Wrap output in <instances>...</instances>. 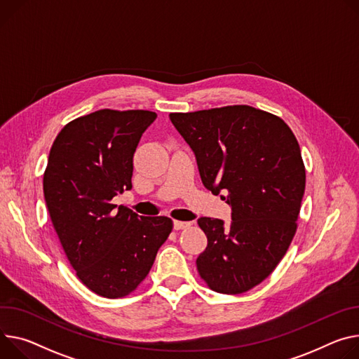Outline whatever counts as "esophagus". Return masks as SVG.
I'll use <instances>...</instances> for the list:
<instances>
[{"label":"esophagus","instance_id":"1","mask_svg":"<svg viewBox=\"0 0 359 359\" xmlns=\"http://www.w3.org/2000/svg\"><path fill=\"white\" fill-rule=\"evenodd\" d=\"M190 226V222H182V220H173V227L175 231H180V229H184V227Z\"/></svg>","mask_w":359,"mask_h":359}]
</instances>
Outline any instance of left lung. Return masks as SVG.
I'll return each instance as SVG.
<instances>
[{
    "instance_id": "1",
    "label": "left lung",
    "mask_w": 359,
    "mask_h": 359,
    "mask_svg": "<svg viewBox=\"0 0 359 359\" xmlns=\"http://www.w3.org/2000/svg\"><path fill=\"white\" fill-rule=\"evenodd\" d=\"M203 186L231 206L229 223L199 217L208 238L196 259L210 289L238 295L266 279L286 253L305 191V168L287 124L250 106L172 113Z\"/></svg>"
}]
</instances>
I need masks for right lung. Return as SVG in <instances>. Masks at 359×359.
<instances>
[{
    "mask_svg": "<svg viewBox=\"0 0 359 359\" xmlns=\"http://www.w3.org/2000/svg\"><path fill=\"white\" fill-rule=\"evenodd\" d=\"M147 110H99L64 126L43 179L44 199L79 279L104 298L135 290L172 232L166 216H139L113 205L132 189L133 156L156 120Z\"/></svg>",
    "mask_w": 359,
    "mask_h": 359,
    "instance_id": "obj_1",
    "label": "right lung"
}]
</instances>
